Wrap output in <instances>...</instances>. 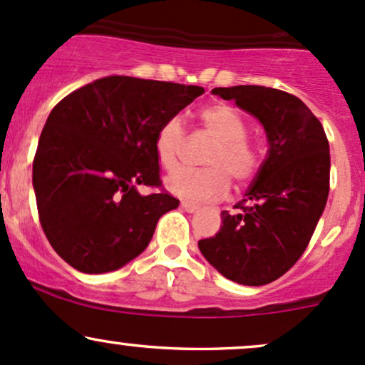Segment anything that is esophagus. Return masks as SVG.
Wrapping results in <instances>:
<instances>
[{
  "label": "esophagus",
  "instance_id": "obj_1",
  "mask_svg": "<svg viewBox=\"0 0 365 365\" xmlns=\"http://www.w3.org/2000/svg\"><path fill=\"white\" fill-rule=\"evenodd\" d=\"M181 207H182V210H186V212H190V214L197 212L198 210V205H195V203H190V202H181Z\"/></svg>",
  "mask_w": 365,
  "mask_h": 365
}]
</instances>
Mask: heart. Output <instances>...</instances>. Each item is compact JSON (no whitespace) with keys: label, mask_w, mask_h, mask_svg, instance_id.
Listing matches in <instances>:
<instances>
[{"label":"heart","mask_w":365,"mask_h":365,"mask_svg":"<svg viewBox=\"0 0 365 365\" xmlns=\"http://www.w3.org/2000/svg\"><path fill=\"white\" fill-rule=\"evenodd\" d=\"M205 134L214 139L203 156L205 168H179L167 178V187L186 202H210L228 191L230 178L235 184L249 182L259 170V153L247 139L244 118L231 106L212 104L200 111ZM186 140L182 120L168 118L155 137V153L167 170L178 167Z\"/></svg>","instance_id":"heart-1"}]
</instances>
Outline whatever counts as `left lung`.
I'll return each instance as SVG.
<instances>
[{"label": "left lung", "mask_w": 365, "mask_h": 365, "mask_svg": "<svg viewBox=\"0 0 365 365\" xmlns=\"http://www.w3.org/2000/svg\"><path fill=\"white\" fill-rule=\"evenodd\" d=\"M261 121L268 153L221 230L200 240L203 257L222 277L264 285L296 264L309 244L329 197L331 155L324 127L308 106L284 90L238 85L214 88Z\"/></svg>", "instance_id": "obj_1"}]
</instances>
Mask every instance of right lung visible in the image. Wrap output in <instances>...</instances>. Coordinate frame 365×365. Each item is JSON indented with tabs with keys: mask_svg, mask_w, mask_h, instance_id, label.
Wrapping results in <instances>:
<instances>
[{
	"mask_svg": "<svg viewBox=\"0 0 365 365\" xmlns=\"http://www.w3.org/2000/svg\"><path fill=\"white\" fill-rule=\"evenodd\" d=\"M203 88L106 76L74 90L46 118L33 162L38 215L50 245L83 273L115 272L139 256L163 214L178 209L162 187L158 128Z\"/></svg>",
	"mask_w": 365,
	"mask_h": 365,
	"instance_id": "1",
	"label": "right lung"
}]
</instances>
